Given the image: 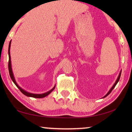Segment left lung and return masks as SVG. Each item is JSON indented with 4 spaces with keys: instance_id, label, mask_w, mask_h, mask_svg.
<instances>
[{
    "instance_id": "1",
    "label": "left lung",
    "mask_w": 132,
    "mask_h": 132,
    "mask_svg": "<svg viewBox=\"0 0 132 132\" xmlns=\"http://www.w3.org/2000/svg\"><path fill=\"white\" fill-rule=\"evenodd\" d=\"M121 72H122V71H120V73H119V76H118V79H117V81H115V84L113 85V86H112V87L111 89H110V90H109V91H108V93L106 94L104 96V97H103V98H105V97H106V96H108L109 94H110L111 93V91H112V90L113 88H115V87L116 86V85L117 84V83L118 82V81H119V79H120V75H121Z\"/></svg>"
}]
</instances>
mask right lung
Listing matches in <instances>:
<instances>
[{"mask_svg": "<svg viewBox=\"0 0 132 132\" xmlns=\"http://www.w3.org/2000/svg\"><path fill=\"white\" fill-rule=\"evenodd\" d=\"M10 45H11V41H10L9 45V51H8V53H9V64H8V65H9V75H10V76L11 77V79H12V81L15 84V86L17 87L18 88H19V90H20L21 92L23 93V94H24V95H26V96H27V97H33V98H41L45 97L47 95H48L51 92H52V91L53 90H54L55 88V86L53 87V88L52 89H51L50 91H48V92H46L45 93H44V94H32V93H30L27 92L26 91L24 90L23 88H21L20 87L19 85L17 84L16 81H15V80L14 79V75H13V73L12 69V64H11V57H10Z\"/></svg>", "mask_w": 132, "mask_h": 132, "instance_id": "1", "label": "right lung"}]
</instances>
